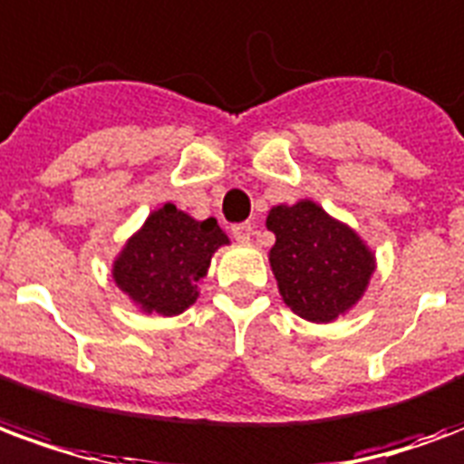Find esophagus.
<instances>
[{
    "label": "esophagus",
    "mask_w": 464,
    "mask_h": 464,
    "mask_svg": "<svg viewBox=\"0 0 464 464\" xmlns=\"http://www.w3.org/2000/svg\"><path fill=\"white\" fill-rule=\"evenodd\" d=\"M231 233H233V238H236L238 243H248L253 236V226L251 223H236V226L231 228Z\"/></svg>",
    "instance_id": "esophagus-1"
}]
</instances>
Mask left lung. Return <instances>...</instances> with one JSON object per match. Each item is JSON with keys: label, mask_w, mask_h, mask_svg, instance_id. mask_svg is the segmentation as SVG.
<instances>
[{"label": "left lung", "mask_w": 464, "mask_h": 464, "mask_svg": "<svg viewBox=\"0 0 464 464\" xmlns=\"http://www.w3.org/2000/svg\"><path fill=\"white\" fill-rule=\"evenodd\" d=\"M276 233L268 253L283 301L311 323H333L362 298L375 256L358 233L315 201L273 206L266 218Z\"/></svg>", "instance_id": "obj_1"}]
</instances>
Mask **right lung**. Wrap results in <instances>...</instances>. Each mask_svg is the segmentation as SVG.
Segmentation results:
<instances>
[{
	"label": "right lung",
	"mask_w": 464,
	"mask_h": 464,
	"mask_svg": "<svg viewBox=\"0 0 464 464\" xmlns=\"http://www.w3.org/2000/svg\"><path fill=\"white\" fill-rule=\"evenodd\" d=\"M228 243L216 218L196 221L173 203L146 218L116 256V285L143 313L179 315L198 298L211 256Z\"/></svg>",
	"instance_id": "obj_1"
}]
</instances>
